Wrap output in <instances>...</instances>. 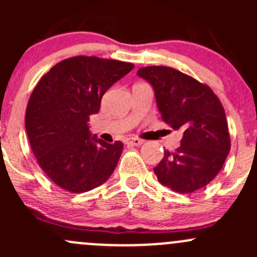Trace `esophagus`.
<instances>
[{
    "label": "esophagus",
    "mask_w": 257,
    "mask_h": 257,
    "mask_svg": "<svg viewBox=\"0 0 257 257\" xmlns=\"http://www.w3.org/2000/svg\"><path fill=\"white\" fill-rule=\"evenodd\" d=\"M128 144L133 145V147H139V145L143 144V141H142V139H138V138H131L128 141Z\"/></svg>",
    "instance_id": "esophagus-1"
}]
</instances>
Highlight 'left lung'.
<instances>
[{"instance_id": "8db88e82", "label": "left lung", "mask_w": 257, "mask_h": 257, "mask_svg": "<svg viewBox=\"0 0 257 257\" xmlns=\"http://www.w3.org/2000/svg\"><path fill=\"white\" fill-rule=\"evenodd\" d=\"M138 76L154 88L163 120L183 131L180 147L165 150L154 168L158 180L177 193L200 190L219 174L230 152L221 102L209 85L172 67H143Z\"/></svg>"}]
</instances>
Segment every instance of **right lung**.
<instances>
[{
	"instance_id": "1",
	"label": "right lung",
	"mask_w": 257,
	"mask_h": 257,
	"mask_svg": "<svg viewBox=\"0 0 257 257\" xmlns=\"http://www.w3.org/2000/svg\"><path fill=\"white\" fill-rule=\"evenodd\" d=\"M134 68L133 63L77 56L52 67L33 89L26 132L38 165L69 193H85L109 179L123 143L92 137L88 121L103 94Z\"/></svg>"
}]
</instances>
